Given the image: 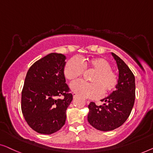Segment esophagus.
<instances>
[{"label": "esophagus", "instance_id": "34e87169", "mask_svg": "<svg viewBox=\"0 0 153 153\" xmlns=\"http://www.w3.org/2000/svg\"><path fill=\"white\" fill-rule=\"evenodd\" d=\"M73 97L74 98H76L77 97V94L76 93H73Z\"/></svg>", "mask_w": 153, "mask_h": 153}]
</instances>
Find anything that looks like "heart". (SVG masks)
I'll return each mask as SVG.
<instances>
[{
	"label": "heart",
	"mask_w": 153,
	"mask_h": 153,
	"mask_svg": "<svg viewBox=\"0 0 153 153\" xmlns=\"http://www.w3.org/2000/svg\"><path fill=\"white\" fill-rule=\"evenodd\" d=\"M85 70L94 71L90 77L91 82L77 80L74 82L71 88L81 97L97 98L103 94L107 95L117 88L119 76L111 69V65L102 57L87 58L80 61L77 57L68 59L64 68L66 78L74 81L82 76Z\"/></svg>",
	"instance_id": "obj_1"
}]
</instances>
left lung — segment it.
<instances>
[{"mask_svg":"<svg viewBox=\"0 0 153 153\" xmlns=\"http://www.w3.org/2000/svg\"><path fill=\"white\" fill-rule=\"evenodd\" d=\"M119 69V83L117 89L105 101L103 105L97 106L91 102L89 107L88 122L100 131H110L121 126L130 116L135 100V78L128 65L114 53Z\"/></svg>","mask_w":153,"mask_h":153,"instance_id":"obj_1","label":"left lung"}]
</instances>
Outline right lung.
Instances as JSON below:
<instances>
[{
  "label": "right lung",
  "instance_id": "1",
  "mask_svg": "<svg viewBox=\"0 0 153 153\" xmlns=\"http://www.w3.org/2000/svg\"><path fill=\"white\" fill-rule=\"evenodd\" d=\"M66 57L51 53L30 67L21 92V111L36 132L51 134L66 122V111L73 100L64 74ZM62 98H60L61 96Z\"/></svg>",
  "mask_w": 153,
  "mask_h": 153
}]
</instances>
